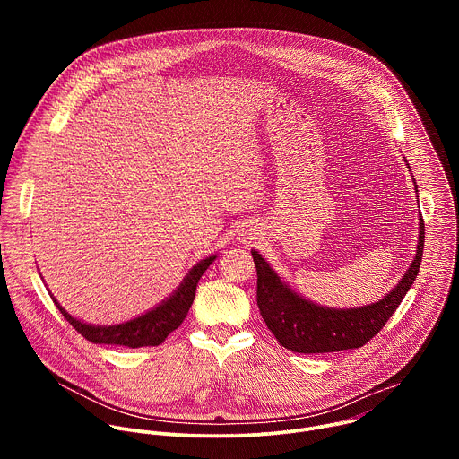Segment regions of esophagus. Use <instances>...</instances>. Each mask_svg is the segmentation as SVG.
<instances>
[{
    "label": "esophagus",
    "instance_id": "obj_1",
    "mask_svg": "<svg viewBox=\"0 0 459 459\" xmlns=\"http://www.w3.org/2000/svg\"><path fill=\"white\" fill-rule=\"evenodd\" d=\"M245 239L248 241V239H255V238H252V236H248V234H247V238H245Z\"/></svg>",
    "mask_w": 459,
    "mask_h": 459
}]
</instances>
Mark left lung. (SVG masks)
<instances>
[{
	"mask_svg": "<svg viewBox=\"0 0 459 459\" xmlns=\"http://www.w3.org/2000/svg\"><path fill=\"white\" fill-rule=\"evenodd\" d=\"M423 243L425 223L420 214L418 250L409 271L379 301L356 308H331L305 299L271 269L264 255L252 250L257 273L259 314L280 345L292 352L323 354L359 349L383 329L412 287L421 265Z\"/></svg>",
	"mask_w": 459,
	"mask_h": 459,
	"instance_id": "1",
	"label": "left lung"
}]
</instances>
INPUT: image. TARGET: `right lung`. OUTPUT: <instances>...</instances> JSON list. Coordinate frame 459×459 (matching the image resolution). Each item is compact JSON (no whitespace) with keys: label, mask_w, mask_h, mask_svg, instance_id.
Masks as SVG:
<instances>
[{"label":"right lung","mask_w":459,"mask_h":459,"mask_svg":"<svg viewBox=\"0 0 459 459\" xmlns=\"http://www.w3.org/2000/svg\"><path fill=\"white\" fill-rule=\"evenodd\" d=\"M216 259V254L202 259L200 264H195L188 274L183 278L179 287L158 307L151 308L149 312L125 321L117 325H91L82 319L73 317L67 310H65L57 299L52 296L57 310L63 314V317L67 319L74 329L89 342L92 343H105V345H119V347H130V349H138V347H156L165 342V338L176 331L185 319L194 296H195V287H198L200 278L204 273L211 267L212 261Z\"/></svg>","instance_id":"1"}]
</instances>
